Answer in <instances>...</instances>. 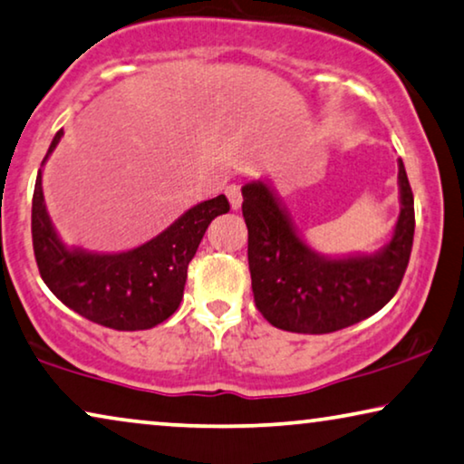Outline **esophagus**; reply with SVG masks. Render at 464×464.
Listing matches in <instances>:
<instances>
[{
  "label": "esophagus",
  "instance_id": "34e87169",
  "mask_svg": "<svg viewBox=\"0 0 464 464\" xmlns=\"http://www.w3.org/2000/svg\"><path fill=\"white\" fill-rule=\"evenodd\" d=\"M226 194H227V200H230V207H232V209H234V211H238V209H240V205H243V192H240V186H237V184H230V186H227Z\"/></svg>",
  "mask_w": 464,
  "mask_h": 464
}]
</instances>
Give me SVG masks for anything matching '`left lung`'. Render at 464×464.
I'll use <instances>...</instances> for the list:
<instances>
[{
	"instance_id": "obj_1",
	"label": "left lung",
	"mask_w": 464,
	"mask_h": 464,
	"mask_svg": "<svg viewBox=\"0 0 464 464\" xmlns=\"http://www.w3.org/2000/svg\"><path fill=\"white\" fill-rule=\"evenodd\" d=\"M400 216L389 243L374 253L322 255L299 237L286 207L266 179L243 186L248 270L255 305L282 331L324 334L385 307L408 267L414 197L398 159Z\"/></svg>"
}]
</instances>
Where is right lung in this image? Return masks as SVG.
<instances>
[{
	"instance_id": "1",
	"label": "right lung",
	"mask_w": 464,
	"mask_h": 464,
	"mask_svg": "<svg viewBox=\"0 0 464 464\" xmlns=\"http://www.w3.org/2000/svg\"><path fill=\"white\" fill-rule=\"evenodd\" d=\"M60 138L63 130L53 136L42 167ZM227 211L230 203L219 194L190 207L149 243L121 253L87 251L58 237L45 209L39 169L31 211L33 251L44 282L72 312L115 331H146L178 310L188 264L211 221Z\"/></svg>"
}]
</instances>
